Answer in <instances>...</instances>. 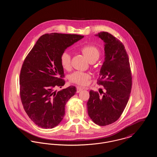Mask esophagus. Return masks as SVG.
<instances>
[{
	"instance_id": "esophagus-1",
	"label": "esophagus",
	"mask_w": 157,
	"mask_h": 157,
	"mask_svg": "<svg viewBox=\"0 0 157 157\" xmlns=\"http://www.w3.org/2000/svg\"><path fill=\"white\" fill-rule=\"evenodd\" d=\"M87 90V88H83V87H80V86H77V92H80L81 90Z\"/></svg>"
}]
</instances>
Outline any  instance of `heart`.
<instances>
[{
    "mask_svg": "<svg viewBox=\"0 0 157 157\" xmlns=\"http://www.w3.org/2000/svg\"><path fill=\"white\" fill-rule=\"evenodd\" d=\"M80 51L90 62H94L100 57L99 49L95 45L88 44L80 48ZM60 62L62 67L65 70H69L71 67V59L69 53L64 51L60 57ZM90 78V75L88 72L83 71H75L69 75V80L80 85H85L88 83Z\"/></svg>",
    "mask_w": 157,
    "mask_h": 157,
    "instance_id": "heart-1",
    "label": "heart"
}]
</instances>
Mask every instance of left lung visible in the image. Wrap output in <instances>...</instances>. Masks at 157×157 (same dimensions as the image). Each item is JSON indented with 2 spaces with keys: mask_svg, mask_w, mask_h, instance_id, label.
<instances>
[{
  "mask_svg": "<svg viewBox=\"0 0 157 157\" xmlns=\"http://www.w3.org/2000/svg\"><path fill=\"white\" fill-rule=\"evenodd\" d=\"M95 36L105 42V60L100 72L97 84L105 92L90 90L87 102L90 119L99 126L115 122L128 102L132 89V74L128 55L120 40L108 32Z\"/></svg>",
  "mask_w": 157,
  "mask_h": 157,
  "instance_id": "1",
  "label": "left lung"
}]
</instances>
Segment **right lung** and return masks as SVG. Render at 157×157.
Returning <instances> with one entry per match:
<instances>
[{
    "label": "right lung",
    "instance_id": "obj_1",
    "mask_svg": "<svg viewBox=\"0 0 157 157\" xmlns=\"http://www.w3.org/2000/svg\"><path fill=\"white\" fill-rule=\"evenodd\" d=\"M83 37L45 34L24 60L19 77L21 99L29 118L42 128L51 129L61 122L67 102L77 91L74 86L58 92L55 90L65 83L60 62L62 53Z\"/></svg>",
    "mask_w": 157,
    "mask_h": 157
}]
</instances>
